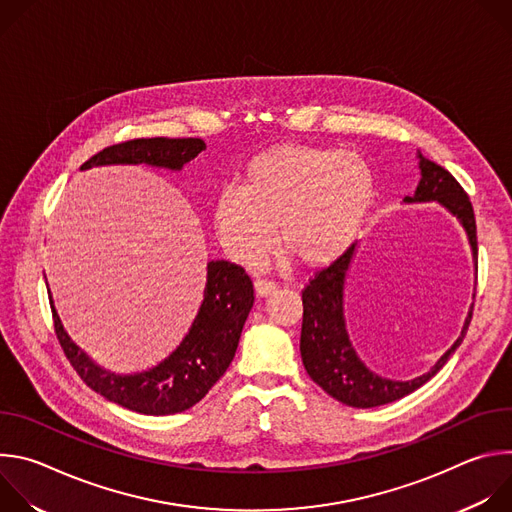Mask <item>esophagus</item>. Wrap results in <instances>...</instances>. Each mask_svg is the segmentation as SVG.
Returning <instances> with one entry per match:
<instances>
[{"mask_svg":"<svg viewBox=\"0 0 512 512\" xmlns=\"http://www.w3.org/2000/svg\"><path fill=\"white\" fill-rule=\"evenodd\" d=\"M255 291H257V296L267 298V296L275 294L277 283L275 281H267V279H255Z\"/></svg>","mask_w":512,"mask_h":512,"instance_id":"obj_1","label":"esophagus"}]
</instances>
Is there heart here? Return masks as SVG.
<instances>
[{
	"label": "heart",
	"mask_w": 512,
	"mask_h": 512,
	"mask_svg": "<svg viewBox=\"0 0 512 512\" xmlns=\"http://www.w3.org/2000/svg\"><path fill=\"white\" fill-rule=\"evenodd\" d=\"M377 196L371 164L356 152L275 145L249 160L239 188L214 200L212 225L225 251L247 267L275 245L306 267L336 261L369 221Z\"/></svg>",
	"instance_id": "b5f03b06"
}]
</instances>
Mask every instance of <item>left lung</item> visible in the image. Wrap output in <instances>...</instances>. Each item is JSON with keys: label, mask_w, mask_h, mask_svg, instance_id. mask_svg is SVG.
<instances>
[{"label": "left lung", "mask_w": 512, "mask_h": 512, "mask_svg": "<svg viewBox=\"0 0 512 512\" xmlns=\"http://www.w3.org/2000/svg\"><path fill=\"white\" fill-rule=\"evenodd\" d=\"M417 160H419L421 180L415 188V194L405 196L403 202L405 204L437 202L452 216H456L468 237V243L472 249V261L476 265L478 243H476V221H474V210H472L470 198L466 196L462 186L456 182V178L448 170L429 162L419 152H417ZM356 247H358L356 243L348 247V251L340 259H336L330 267L322 269L310 281V285L302 291L304 322H302L300 352H302V362L308 375L330 397H334L336 401L348 407L369 409V407L393 403L417 391L431 377L440 373V369L450 360V356L456 352V348L462 344L468 332L474 304L468 310V316L464 320L462 332L456 338V342L440 358H437V362L427 373L409 381H395V379L381 377L360 360L346 330L344 289H346V277H348L350 265L356 257Z\"/></svg>", "instance_id": "1"}]
</instances>
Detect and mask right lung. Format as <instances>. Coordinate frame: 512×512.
Returning <instances> with one entry per match:
<instances>
[{
	"label": "right lung",
	"mask_w": 512,
	"mask_h": 512,
	"mask_svg": "<svg viewBox=\"0 0 512 512\" xmlns=\"http://www.w3.org/2000/svg\"><path fill=\"white\" fill-rule=\"evenodd\" d=\"M206 143L198 137L133 139L111 145L81 170L99 166H152L180 172ZM60 346L81 379L107 401L143 415H172L196 405L225 375L235 358L245 320L253 308V283L241 265L225 259L206 263L204 298L182 342L156 367L113 373L97 364L66 334L48 289Z\"/></svg>",
	"instance_id": "obj_1"
}]
</instances>
